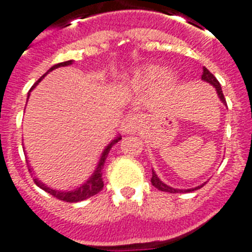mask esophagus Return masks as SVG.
<instances>
[{
    "label": "esophagus",
    "instance_id": "1",
    "mask_svg": "<svg viewBox=\"0 0 252 252\" xmlns=\"http://www.w3.org/2000/svg\"><path fill=\"white\" fill-rule=\"evenodd\" d=\"M142 125V117L140 115H128L125 117L124 122L121 125L122 132H135L140 128Z\"/></svg>",
    "mask_w": 252,
    "mask_h": 252
}]
</instances>
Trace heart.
Listing matches in <instances>:
<instances>
[{"instance_id": "obj_1", "label": "heart", "mask_w": 252, "mask_h": 252, "mask_svg": "<svg viewBox=\"0 0 252 252\" xmlns=\"http://www.w3.org/2000/svg\"><path fill=\"white\" fill-rule=\"evenodd\" d=\"M158 73L159 72H157V69H148V70L140 72V73H137L135 77H133V79L131 83H132V86L135 87V88H141V87H144L145 84L155 81V79L159 77V74H158Z\"/></svg>"}]
</instances>
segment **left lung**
Masks as SVG:
<instances>
[{"instance_id":"8db88e82","label":"left lung","mask_w":252,"mask_h":252,"mask_svg":"<svg viewBox=\"0 0 252 252\" xmlns=\"http://www.w3.org/2000/svg\"><path fill=\"white\" fill-rule=\"evenodd\" d=\"M202 79H203L204 82H208L209 84H212L213 87L216 88V91H217V94L218 97H220V99H221L222 102H223L224 104H226V98H224L223 93H222V88H221V84H220V82L216 79L215 75L212 74V73L209 72L208 69L207 68H203V74H202ZM151 184H153L154 187L157 189H159V190H161V192H168V193H182V192H192V190H197V189L202 188V187L204 186V184H202V186H198L195 187V188H192V189H186V190H182V189H174L171 188V187L166 186V184H164L161 182V180L158 178V175L155 174V171L153 170V177H151Z\"/></svg>"}]
</instances>
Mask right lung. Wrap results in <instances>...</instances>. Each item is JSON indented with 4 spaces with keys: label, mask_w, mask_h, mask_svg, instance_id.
Here are the masks:
<instances>
[{
    "label": "right lung",
    "mask_w": 252,
    "mask_h": 252,
    "mask_svg": "<svg viewBox=\"0 0 252 252\" xmlns=\"http://www.w3.org/2000/svg\"><path fill=\"white\" fill-rule=\"evenodd\" d=\"M73 63V60H68V62H63V63H59V64H55V65L51 66L50 69H49L48 72L45 73V74L43 75V77L40 78L39 81L36 82V83L34 84V86L31 87L30 92L32 90H34L35 87H36V84L39 83L41 79H43L44 77H45L46 74H48L49 72H51V70H54V69L59 68V66H65V65H70V64ZM30 95V94H29ZM29 98V97H28ZM120 140H121V136H117L115 140H112V141L108 144V145L106 146V149L103 150V153H102L101 155V159H99L98 161V165H97V168H95V170L93 171V174L91 175V178L88 180H87L86 183L82 184L79 188H77L75 190H70V192H60V190H54V189L49 188V187H46L45 184H43L41 182H39V180L35 178L34 182L35 184H36L39 188L44 189L45 192L50 193L51 195L54 198H58L59 201H64V202H69V203H75V202H81V201H84V199H88V198L93 197V195L98 194L99 192L102 190V188H103V180H102V169H103V165L104 162H106V159H107V155H108V153H110V150L112 149V146L115 145L116 142H119ZM29 170L31 171V169L29 168Z\"/></svg>",
    "instance_id": "add662e5"
}]
</instances>
